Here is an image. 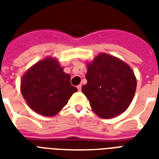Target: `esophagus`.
I'll use <instances>...</instances> for the list:
<instances>
[{
    "mask_svg": "<svg viewBox=\"0 0 159 159\" xmlns=\"http://www.w3.org/2000/svg\"><path fill=\"white\" fill-rule=\"evenodd\" d=\"M77 87V90H78V91H81V90H82V85L81 84L78 85Z\"/></svg>",
    "mask_w": 159,
    "mask_h": 159,
    "instance_id": "esophagus-1",
    "label": "esophagus"
}]
</instances>
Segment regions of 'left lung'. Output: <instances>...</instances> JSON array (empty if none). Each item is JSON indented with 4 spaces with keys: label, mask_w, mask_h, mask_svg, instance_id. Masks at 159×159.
<instances>
[{
    "label": "left lung",
    "mask_w": 159,
    "mask_h": 159,
    "mask_svg": "<svg viewBox=\"0 0 159 159\" xmlns=\"http://www.w3.org/2000/svg\"><path fill=\"white\" fill-rule=\"evenodd\" d=\"M87 83L82 87L92 111L100 117L110 119L125 111L134 98L136 78L125 62L101 53L87 65Z\"/></svg>",
    "instance_id": "left-lung-1"
}]
</instances>
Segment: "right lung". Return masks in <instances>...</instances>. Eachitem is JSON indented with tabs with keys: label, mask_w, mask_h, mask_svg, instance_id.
Returning <instances> with one entry per match:
<instances>
[{
	"label": "right lung",
	"mask_w": 159,
	"mask_h": 159,
	"mask_svg": "<svg viewBox=\"0 0 159 159\" xmlns=\"http://www.w3.org/2000/svg\"><path fill=\"white\" fill-rule=\"evenodd\" d=\"M70 80V75L63 72L57 60L47 57L34 65L24 75L21 93L33 111L42 116H53L77 91Z\"/></svg>",
	"instance_id": "add662e5"
}]
</instances>
